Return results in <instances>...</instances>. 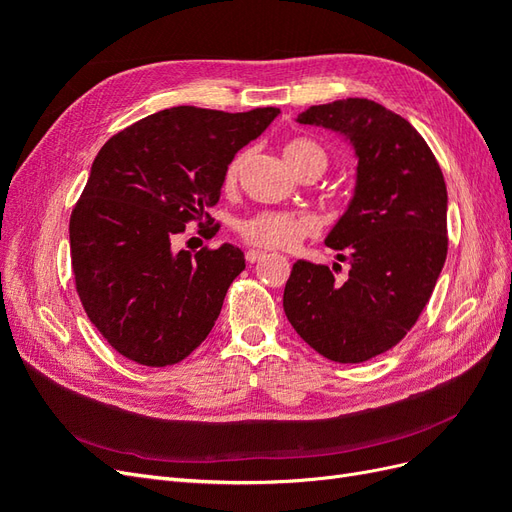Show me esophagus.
<instances>
[{"mask_svg": "<svg viewBox=\"0 0 512 512\" xmlns=\"http://www.w3.org/2000/svg\"><path fill=\"white\" fill-rule=\"evenodd\" d=\"M267 258V254L265 252H260V250H250L245 254V260L250 262V265H256V262H260V260H265Z\"/></svg>", "mask_w": 512, "mask_h": 512, "instance_id": "obj_1", "label": "esophagus"}]
</instances>
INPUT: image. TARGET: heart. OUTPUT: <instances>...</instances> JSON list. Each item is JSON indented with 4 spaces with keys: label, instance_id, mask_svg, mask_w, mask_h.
<instances>
[{
    "label": "heart",
    "instance_id": "obj_1",
    "mask_svg": "<svg viewBox=\"0 0 512 512\" xmlns=\"http://www.w3.org/2000/svg\"><path fill=\"white\" fill-rule=\"evenodd\" d=\"M284 158L290 166L292 173H299L305 166H320L322 170L327 168V151H324L312 138H292L284 145ZM247 162V153H237L230 160L224 173V188L230 192L237 188L241 170ZM241 237L247 245L258 247V250H292L297 247L299 241L314 237L318 232V224L314 218L303 213H277V211H265L258 213L254 218L245 220L239 226Z\"/></svg>",
    "mask_w": 512,
    "mask_h": 512
}]
</instances>
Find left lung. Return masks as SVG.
Returning <instances> with one entry per match:
<instances>
[{
	"label": "left lung",
	"instance_id": "8db88e82",
	"mask_svg": "<svg viewBox=\"0 0 512 512\" xmlns=\"http://www.w3.org/2000/svg\"><path fill=\"white\" fill-rule=\"evenodd\" d=\"M307 126L344 134L359 166L348 211L327 245L350 271L297 260L284 312L305 342L335 363H363L397 346L425 309L446 260V183L425 138L367 98L309 106Z\"/></svg>",
	"mask_w": 512,
	"mask_h": 512
}]
</instances>
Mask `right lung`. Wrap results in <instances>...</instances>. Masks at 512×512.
Listing matches in <instances>:
<instances>
[{
	"label": "right lung",
	"instance_id": "right-lung-1",
	"mask_svg": "<svg viewBox=\"0 0 512 512\" xmlns=\"http://www.w3.org/2000/svg\"><path fill=\"white\" fill-rule=\"evenodd\" d=\"M277 115L173 106L98 151L70 215L72 273L85 314L126 359L166 367L205 342L245 258L230 243L177 250L179 237L190 222L205 237L220 230L207 209L226 166Z\"/></svg>",
	"mask_w": 512,
	"mask_h": 512
}]
</instances>
